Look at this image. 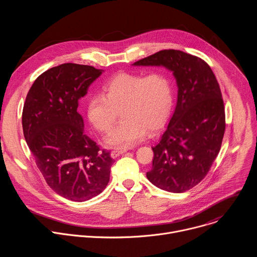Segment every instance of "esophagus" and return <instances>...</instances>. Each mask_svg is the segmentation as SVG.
Listing matches in <instances>:
<instances>
[{"mask_svg": "<svg viewBox=\"0 0 257 257\" xmlns=\"http://www.w3.org/2000/svg\"><path fill=\"white\" fill-rule=\"evenodd\" d=\"M126 152H127L126 150H121V151L116 150V151H112V152H111V157H112L113 159H117L118 157H120L121 155L125 154Z\"/></svg>", "mask_w": 257, "mask_h": 257, "instance_id": "34e87169", "label": "esophagus"}]
</instances>
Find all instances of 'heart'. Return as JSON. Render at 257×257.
I'll list each match as a JSON object with an SVG mask.
<instances>
[{"label":"heart","instance_id":"heart-1","mask_svg":"<svg viewBox=\"0 0 257 257\" xmlns=\"http://www.w3.org/2000/svg\"><path fill=\"white\" fill-rule=\"evenodd\" d=\"M174 103L173 84L163 72L148 75L121 73L102 87V94L91 95L86 104L90 124L99 132H107L119 112L123 121L104 142L109 148L126 150L142 140L148 130L161 129L170 118Z\"/></svg>","mask_w":257,"mask_h":257}]
</instances>
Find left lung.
<instances>
[{"label": "left lung", "instance_id": "obj_1", "mask_svg": "<svg viewBox=\"0 0 257 257\" xmlns=\"http://www.w3.org/2000/svg\"><path fill=\"white\" fill-rule=\"evenodd\" d=\"M132 65L165 67L176 79L175 111L153 148L146 177L162 190L185 192L206 176L221 150L226 124L219 85L203 60L178 50L160 51Z\"/></svg>", "mask_w": 257, "mask_h": 257}]
</instances>
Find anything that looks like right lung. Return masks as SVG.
Masks as SVG:
<instances>
[{
    "mask_svg": "<svg viewBox=\"0 0 257 257\" xmlns=\"http://www.w3.org/2000/svg\"><path fill=\"white\" fill-rule=\"evenodd\" d=\"M103 70L66 63L51 68L29 89L22 127L35 164L60 196L82 202L107 185L115 161L84 132L78 101Z\"/></svg>",
    "mask_w": 257,
    "mask_h": 257,
    "instance_id": "obj_1",
    "label": "right lung"
}]
</instances>
